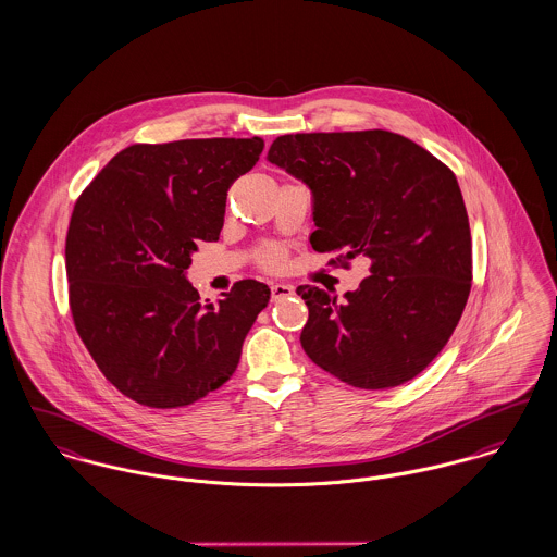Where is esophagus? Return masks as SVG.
Masks as SVG:
<instances>
[{
    "label": "esophagus",
    "mask_w": 557,
    "mask_h": 557,
    "mask_svg": "<svg viewBox=\"0 0 557 557\" xmlns=\"http://www.w3.org/2000/svg\"><path fill=\"white\" fill-rule=\"evenodd\" d=\"M270 292H272V300H281V298H287L294 294V285L274 283V285H270Z\"/></svg>",
    "instance_id": "esophagus-1"
}]
</instances>
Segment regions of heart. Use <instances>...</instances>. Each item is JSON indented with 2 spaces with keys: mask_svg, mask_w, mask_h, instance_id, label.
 Listing matches in <instances>:
<instances>
[{
  "mask_svg": "<svg viewBox=\"0 0 557 557\" xmlns=\"http://www.w3.org/2000/svg\"><path fill=\"white\" fill-rule=\"evenodd\" d=\"M255 261H257V265L263 268V270H281L283 263H285V252H283V248L276 246V244H265V246H261V248L257 250Z\"/></svg>",
  "mask_w": 557,
  "mask_h": 557,
  "instance_id": "obj_1",
  "label": "heart"
}]
</instances>
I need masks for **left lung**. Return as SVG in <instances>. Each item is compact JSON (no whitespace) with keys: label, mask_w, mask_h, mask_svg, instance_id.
I'll return each instance as SVG.
<instances>
[{"label":"left lung","mask_w":557,"mask_h":557,"mask_svg":"<svg viewBox=\"0 0 557 557\" xmlns=\"http://www.w3.org/2000/svg\"><path fill=\"white\" fill-rule=\"evenodd\" d=\"M268 160L315 197L313 250L332 265L371 261L356 292L300 285L309 307L307 356L362 391L395 388L422 373L453 336L472 289V234L448 164L391 131L276 137Z\"/></svg>","instance_id":"8db88e82"}]
</instances>
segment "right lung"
Wrapping results in <instances>:
<instances>
[{"label": "right lung", "mask_w": 557, "mask_h": 557, "mask_svg": "<svg viewBox=\"0 0 557 557\" xmlns=\"http://www.w3.org/2000/svg\"><path fill=\"white\" fill-rule=\"evenodd\" d=\"M261 150L259 137L135 144L81 193L66 236L71 313L124 397L184 407L234 375L270 289L244 278L203 305L184 270L199 239H219L227 190Z\"/></svg>", "instance_id": "add662e5"}]
</instances>
